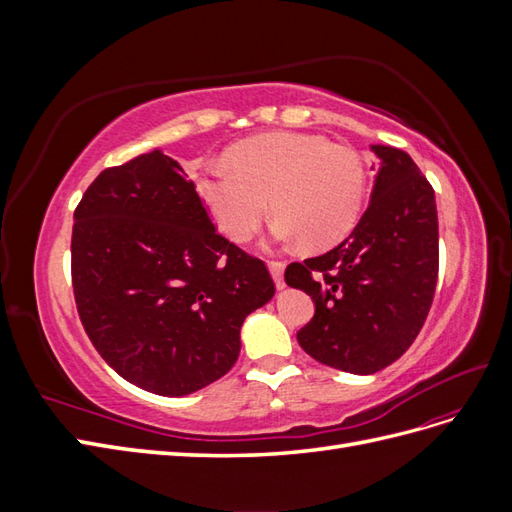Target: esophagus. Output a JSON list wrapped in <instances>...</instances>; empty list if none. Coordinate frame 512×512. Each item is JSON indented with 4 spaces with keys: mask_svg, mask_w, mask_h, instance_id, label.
<instances>
[{
    "mask_svg": "<svg viewBox=\"0 0 512 512\" xmlns=\"http://www.w3.org/2000/svg\"><path fill=\"white\" fill-rule=\"evenodd\" d=\"M284 269H286V265L282 260H269V271L273 275L277 288H284Z\"/></svg>",
    "mask_w": 512,
    "mask_h": 512,
    "instance_id": "34e87169",
    "label": "esophagus"
}]
</instances>
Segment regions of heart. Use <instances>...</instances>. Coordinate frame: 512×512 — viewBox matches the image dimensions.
<instances>
[{"mask_svg":"<svg viewBox=\"0 0 512 512\" xmlns=\"http://www.w3.org/2000/svg\"><path fill=\"white\" fill-rule=\"evenodd\" d=\"M226 164H207L196 192L213 222L232 241H247L269 215L273 237L327 250L361 218L367 170L359 153L329 138L269 132L230 147Z\"/></svg>","mask_w":512,"mask_h":512,"instance_id":"1","label":"heart"}]
</instances>
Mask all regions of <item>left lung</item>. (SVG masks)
Instances as JSON below:
<instances>
[{"mask_svg": "<svg viewBox=\"0 0 512 512\" xmlns=\"http://www.w3.org/2000/svg\"><path fill=\"white\" fill-rule=\"evenodd\" d=\"M380 170L371 203L331 252L290 262L286 284L316 303L297 333L322 365L376 374L421 333L438 282V211L431 183L406 151L371 145Z\"/></svg>", "mask_w": 512, "mask_h": 512, "instance_id": "1", "label": "left lung"}]
</instances>
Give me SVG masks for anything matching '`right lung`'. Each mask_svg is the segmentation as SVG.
Masks as SVG:
<instances>
[{
	"label": "right lung",
	"mask_w": 512,
	"mask_h": 512,
	"mask_svg": "<svg viewBox=\"0 0 512 512\" xmlns=\"http://www.w3.org/2000/svg\"><path fill=\"white\" fill-rule=\"evenodd\" d=\"M72 288L102 359L166 397L230 371L245 316L275 294L265 262L215 230L194 181L160 149L102 170L83 194Z\"/></svg>",
	"instance_id": "right-lung-1"
}]
</instances>
